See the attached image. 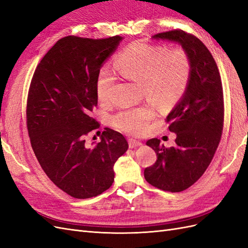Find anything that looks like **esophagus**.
Instances as JSON below:
<instances>
[{"label":"esophagus","mask_w":248,"mask_h":248,"mask_svg":"<svg viewBox=\"0 0 248 248\" xmlns=\"http://www.w3.org/2000/svg\"><path fill=\"white\" fill-rule=\"evenodd\" d=\"M128 144H129V148L132 149V148H137V147L141 146V141L137 140H134V139H130L128 140Z\"/></svg>","instance_id":"34e87169"}]
</instances>
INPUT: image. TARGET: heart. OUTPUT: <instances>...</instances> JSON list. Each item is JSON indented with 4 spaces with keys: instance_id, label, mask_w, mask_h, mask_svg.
<instances>
[{
    "instance_id": "1",
    "label": "heart",
    "mask_w": 248,
    "mask_h": 248,
    "mask_svg": "<svg viewBox=\"0 0 248 248\" xmlns=\"http://www.w3.org/2000/svg\"><path fill=\"white\" fill-rule=\"evenodd\" d=\"M115 67L124 78L142 82L146 96L161 108H170L182 98L192 71L191 60L185 49H167L140 41L125 47L119 55ZM114 82V73L108 66H103L96 79V94L100 101L108 100ZM154 117L155 110L144 106L121 109L111 121L118 129L140 136L148 129Z\"/></svg>"
}]
</instances>
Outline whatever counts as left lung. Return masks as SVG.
Instances as JSON below:
<instances>
[{"label":"left lung","mask_w":248,"mask_h":248,"mask_svg":"<svg viewBox=\"0 0 248 248\" xmlns=\"http://www.w3.org/2000/svg\"><path fill=\"white\" fill-rule=\"evenodd\" d=\"M152 38L178 42L192 65L188 88L167 117L170 131L177 136L176 145L166 148L158 139L146 142L157 155L156 162L144 171L147 182L180 192L202 177L219 145L224 115L221 78L211 52L196 36L172 30Z\"/></svg>","instance_id":"8db88e82"}]
</instances>
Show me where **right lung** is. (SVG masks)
<instances>
[{
    "mask_svg": "<svg viewBox=\"0 0 248 248\" xmlns=\"http://www.w3.org/2000/svg\"><path fill=\"white\" fill-rule=\"evenodd\" d=\"M121 40L64 37L42 58L30 85L27 127L33 151L52 183L76 199L108 189L114 164L128 149L123 134L110 128L96 145L86 141L100 126L91 117L98 102L97 74Z\"/></svg>",
    "mask_w": 248,
    "mask_h": 248,
    "instance_id": "add662e5",
    "label": "right lung"
}]
</instances>
